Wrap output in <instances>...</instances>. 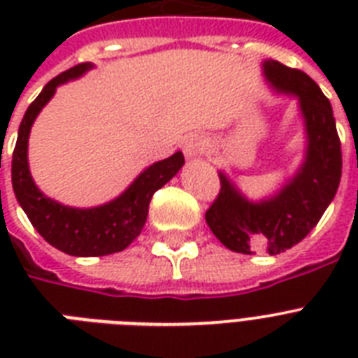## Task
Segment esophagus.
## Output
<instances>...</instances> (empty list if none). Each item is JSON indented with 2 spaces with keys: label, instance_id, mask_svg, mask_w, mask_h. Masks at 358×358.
<instances>
[{
  "label": "esophagus",
  "instance_id": "34e87169",
  "mask_svg": "<svg viewBox=\"0 0 358 358\" xmlns=\"http://www.w3.org/2000/svg\"><path fill=\"white\" fill-rule=\"evenodd\" d=\"M206 150V139L202 135H189L184 143V154L187 157H196L201 156L202 152Z\"/></svg>",
  "mask_w": 358,
  "mask_h": 358
}]
</instances>
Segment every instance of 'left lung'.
<instances>
[{"instance_id": "obj_1", "label": "left lung", "mask_w": 358, "mask_h": 358, "mask_svg": "<svg viewBox=\"0 0 358 358\" xmlns=\"http://www.w3.org/2000/svg\"><path fill=\"white\" fill-rule=\"evenodd\" d=\"M262 72L277 96L297 102L305 154L295 173L271 195L249 199L224 171H219L221 191L206 212V223L227 249L255 255H278L292 249L322 219L333 202L342 176V150L333 108L322 89L301 70L266 59Z\"/></svg>"}]
</instances>
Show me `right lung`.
<instances>
[{
	"label": "right lung",
	"mask_w": 358,
	"mask_h": 358,
	"mask_svg": "<svg viewBox=\"0 0 358 358\" xmlns=\"http://www.w3.org/2000/svg\"><path fill=\"white\" fill-rule=\"evenodd\" d=\"M92 63L78 64L48 83L35 102L25 111L18 128V139L13 152V189L16 201L25 212L31 224L48 243L70 256H106L120 252L141 234L148 215L152 195L162 189L184 167V154L173 156L143 169L131 184L100 206L76 208L44 195L29 171V134L36 117L53 98L57 87L80 80Z\"/></svg>",
	"instance_id": "right-lung-1"
}]
</instances>
